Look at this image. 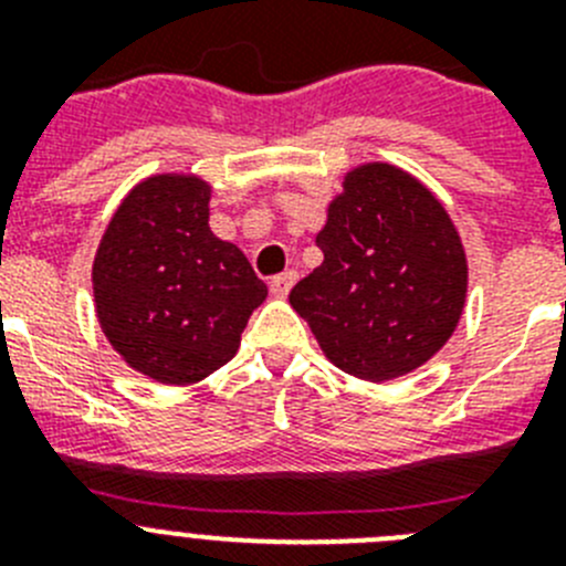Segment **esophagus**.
I'll list each match as a JSON object with an SVG mask.
<instances>
[{
	"mask_svg": "<svg viewBox=\"0 0 566 566\" xmlns=\"http://www.w3.org/2000/svg\"><path fill=\"white\" fill-rule=\"evenodd\" d=\"M294 283H297V272H292V269H289V272H283V274H277V277H272L269 289H272L274 297H286V294L292 292Z\"/></svg>",
	"mask_w": 566,
	"mask_h": 566,
	"instance_id": "34e87169",
	"label": "esophagus"
}]
</instances>
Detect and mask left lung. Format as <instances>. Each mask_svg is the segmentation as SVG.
Wrapping results in <instances>:
<instances>
[{
  "mask_svg": "<svg viewBox=\"0 0 566 566\" xmlns=\"http://www.w3.org/2000/svg\"><path fill=\"white\" fill-rule=\"evenodd\" d=\"M317 247L323 263L289 303L339 371L365 382L405 377L457 332L468 254L442 201L402 167L348 169Z\"/></svg>",
  "mask_w": 566,
  "mask_h": 566,
  "instance_id": "left-lung-1",
  "label": "left lung"
}]
</instances>
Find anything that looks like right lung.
<instances>
[{
    "label": "right lung",
    "instance_id": "add662e5",
    "mask_svg": "<svg viewBox=\"0 0 566 566\" xmlns=\"http://www.w3.org/2000/svg\"><path fill=\"white\" fill-rule=\"evenodd\" d=\"M209 201L201 175H147L124 195L93 258L104 337L161 385H195L227 365L269 294L247 254L212 234Z\"/></svg>",
    "mask_w": 566,
    "mask_h": 566
}]
</instances>
